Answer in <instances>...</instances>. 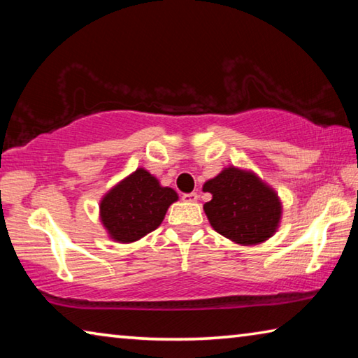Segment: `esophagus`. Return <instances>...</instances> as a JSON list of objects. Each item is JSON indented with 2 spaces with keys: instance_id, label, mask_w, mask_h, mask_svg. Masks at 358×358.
<instances>
[{
  "instance_id": "34e87169",
  "label": "esophagus",
  "mask_w": 358,
  "mask_h": 358,
  "mask_svg": "<svg viewBox=\"0 0 358 358\" xmlns=\"http://www.w3.org/2000/svg\"><path fill=\"white\" fill-rule=\"evenodd\" d=\"M181 199H183L185 202H189V203H194V202H197V199H199V196H197V192H189V194H183V196H181Z\"/></svg>"
}]
</instances>
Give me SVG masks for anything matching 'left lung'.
Segmentation results:
<instances>
[{
  "instance_id": "left-lung-1",
  "label": "left lung",
  "mask_w": 358,
  "mask_h": 358,
  "mask_svg": "<svg viewBox=\"0 0 358 358\" xmlns=\"http://www.w3.org/2000/svg\"><path fill=\"white\" fill-rule=\"evenodd\" d=\"M203 191L213 196L203 205L211 227L235 243H264L280 226V197L251 171L226 167L215 178L205 181Z\"/></svg>"
}]
</instances>
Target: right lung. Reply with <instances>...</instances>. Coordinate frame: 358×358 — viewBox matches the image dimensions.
I'll use <instances>...</instances> for the list:
<instances>
[{"instance_id":"1","label":"right lung","mask_w":358,"mask_h":358,"mask_svg":"<svg viewBox=\"0 0 358 358\" xmlns=\"http://www.w3.org/2000/svg\"><path fill=\"white\" fill-rule=\"evenodd\" d=\"M178 201L172 187L161 186L143 167L115 185L99 205V216L108 237L132 243L159 227L167 208Z\"/></svg>"}]
</instances>
